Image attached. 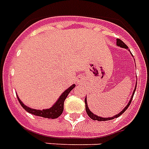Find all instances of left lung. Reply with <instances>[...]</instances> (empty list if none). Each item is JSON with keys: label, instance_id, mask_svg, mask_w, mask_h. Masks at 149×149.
<instances>
[{"label": "left lung", "instance_id": "8db88e82", "mask_svg": "<svg viewBox=\"0 0 149 149\" xmlns=\"http://www.w3.org/2000/svg\"><path fill=\"white\" fill-rule=\"evenodd\" d=\"M116 45H117L118 46H120V47H122V48H124V49H128L127 45H126L124 43L123 41H121L120 39H117V41H116ZM136 88H137V85L135 86V89H134V92H133V94H132L131 98H130V100L129 103H128V104L126 105V107L124 108L123 110L118 113V115H116L115 116H113V117H111V118H103V117H100V116H96L95 114H93V113L89 109V107H88V104H87L86 97V98H85V104H86V113L88 114L89 117H90V118H92L93 120H97V121H108V120H111V119H114V118H118V116H121L122 114H123V113L124 111H126V109L128 108V107L130 106V103H131V101H132V99H133V97H134V93H135V90H136Z\"/></svg>", "mask_w": 149, "mask_h": 149}]
</instances>
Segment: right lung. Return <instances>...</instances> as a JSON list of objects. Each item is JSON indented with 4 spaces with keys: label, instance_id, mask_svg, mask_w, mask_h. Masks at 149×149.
Returning a JSON list of instances; mask_svg holds the SVG:
<instances>
[{
    "label": "right lung",
    "instance_id": "right-lung-1",
    "mask_svg": "<svg viewBox=\"0 0 149 149\" xmlns=\"http://www.w3.org/2000/svg\"><path fill=\"white\" fill-rule=\"evenodd\" d=\"M74 87H75V85L73 84V85L70 86L68 89H66L65 91L63 92L62 94L60 95V97H59V99L57 100V101L54 104L52 105V107L50 108H49V109H42V110L33 109V108H29V107H27V106H26V105L20 100V99L19 98L18 96L17 98L18 100L19 101L21 106H22L27 112L31 113V114H33L34 116L43 117V118H56L63 113L64 100H65V99L67 98V97H68V95L69 94V93H70Z\"/></svg>",
    "mask_w": 149,
    "mask_h": 149
}]
</instances>
